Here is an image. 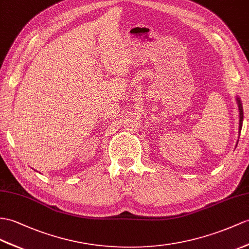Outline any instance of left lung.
I'll use <instances>...</instances> for the list:
<instances>
[{
	"label": "left lung",
	"mask_w": 249,
	"mask_h": 249,
	"mask_svg": "<svg viewBox=\"0 0 249 249\" xmlns=\"http://www.w3.org/2000/svg\"><path fill=\"white\" fill-rule=\"evenodd\" d=\"M238 105H239V110H240V130L242 129V123H243V108H242L241 101L238 98Z\"/></svg>",
	"instance_id": "left-lung-1"
}]
</instances>
